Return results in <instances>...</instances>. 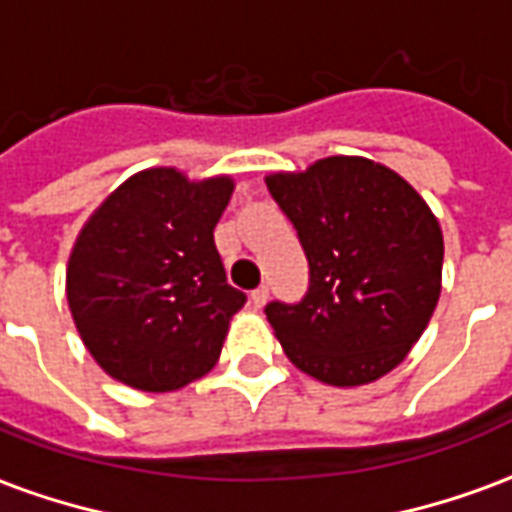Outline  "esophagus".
Masks as SVG:
<instances>
[{
    "label": "esophagus",
    "instance_id": "obj_1",
    "mask_svg": "<svg viewBox=\"0 0 512 512\" xmlns=\"http://www.w3.org/2000/svg\"><path fill=\"white\" fill-rule=\"evenodd\" d=\"M249 299H252V304H255L257 310H260V307H266V301H268V288H266V285H263V288L252 290V296H249Z\"/></svg>",
    "mask_w": 512,
    "mask_h": 512
}]
</instances>
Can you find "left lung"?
Wrapping results in <instances>:
<instances>
[{"label":"left lung","instance_id":"obj_1","mask_svg":"<svg viewBox=\"0 0 512 512\" xmlns=\"http://www.w3.org/2000/svg\"><path fill=\"white\" fill-rule=\"evenodd\" d=\"M266 186L310 263L304 299L266 307L282 351L323 384L362 386L386 376L436 310L439 219L395 169L362 156L274 172Z\"/></svg>","mask_w":512,"mask_h":512}]
</instances>
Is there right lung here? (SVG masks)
<instances>
[{
    "instance_id": "obj_1",
    "label": "right lung",
    "mask_w": 512,
    "mask_h": 512,
    "mask_svg": "<svg viewBox=\"0 0 512 512\" xmlns=\"http://www.w3.org/2000/svg\"><path fill=\"white\" fill-rule=\"evenodd\" d=\"M233 178L142 169L117 186L73 244L65 293L82 343L120 384L172 392L219 362L246 296L227 285L213 227Z\"/></svg>"
}]
</instances>
